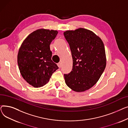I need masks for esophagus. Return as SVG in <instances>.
<instances>
[{
  "mask_svg": "<svg viewBox=\"0 0 128 128\" xmlns=\"http://www.w3.org/2000/svg\"><path fill=\"white\" fill-rule=\"evenodd\" d=\"M58 67L59 68H60L62 67V63H60V62L58 63Z\"/></svg>",
  "mask_w": 128,
  "mask_h": 128,
  "instance_id": "obj_1",
  "label": "esophagus"
}]
</instances>
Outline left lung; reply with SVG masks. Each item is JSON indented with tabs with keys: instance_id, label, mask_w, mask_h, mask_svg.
<instances>
[{
	"instance_id": "1",
	"label": "left lung",
	"mask_w": 128,
	"mask_h": 128,
	"mask_svg": "<svg viewBox=\"0 0 128 128\" xmlns=\"http://www.w3.org/2000/svg\"><path fill=\"white\" fill-rule=\"evenodd\" d=\"M64 35L72 58V70L64 75L65 83L73 91L84 92L96 84L105 68L103 42L95 33L83 28L66 30Z\"/></svg>"
}]
</instances>
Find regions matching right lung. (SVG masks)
<instances>
[{"label":"right lung","mask_w":128,"mask_h":128,"mask_svg":"<svg viewBox=\"0 0 128 128\" xmlns=\"http://www.w3.org/2000/svg\"><path fill=\"white\" fill-rule=\"evenodd\" d=\"M58 32L41 28L34 31L22 43L18 54L20 73L26 82L35 88L48 82L58 69L52 60L50 44Z\"/></svg>","instance_id":"obj_1"}]
</instances>
